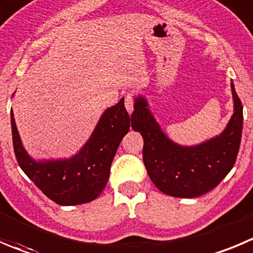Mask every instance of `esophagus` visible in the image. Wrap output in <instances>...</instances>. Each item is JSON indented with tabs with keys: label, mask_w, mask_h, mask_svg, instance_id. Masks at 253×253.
<instances>
[{
	"label": "esophagus",
	"mask_w": 253,
	"mask_h": 253,
	"mask_svg": "<svg viewBox=\"0 0 253 253\" xmlns=\"http://www.w3.org/2000/svg\"><path fill=\"white\" fill-rule=\"evenodd\" d=\"M124 102H125V108L128 110V113L130 114L131 112L134 110V95L131 94H126L124 97Z\"/></svg>",
	"instance_id": "obj_1"
}]
</instances>
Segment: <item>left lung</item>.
Returning <instances> with one entry per match:
<instances>
[{
    "mask_svg": "<svg viewBox=\"0 0 253 253\" xmlns=\"http://www.w3.org/2000/svg\"><path fill=\"white\" fill-rule=\"evenodd\" d=\"M233 114L220 135L195 146L170 140L156 123L145 98L138 97L131 114V128L144 139L143 160L151 181L174 197H197L211 191L230 172L239 154L242 135V103L231 83Z\"/></svg>",
    "mask_w": 253,
    "mask_h": 253,
    "instance_id": "1",
    "label": "left lung"
}]
</instances>
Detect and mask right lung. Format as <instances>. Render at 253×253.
Returning <instances> with one entry per match:
<instances>
[{
	"instance_id": "right-lung-1",
	"label": "right lung",
	"mask_w": 253,
	"mask_h": 253,
	"mask_svg": "<svg viewBox=\"0 0 253 253\" xmlns=\"http://www.w3.org/2000/svg\"><path fill=\"white\" fill-rule=\"evenodd\" d=\"M11 125L14 155L21 169L50 200L72 206L94 200L104 190L118 146L130 128V118L123 98L105 110L81 151L64 160H33L23 148L12 112Z\"/></svg>"
}]
</instances>
